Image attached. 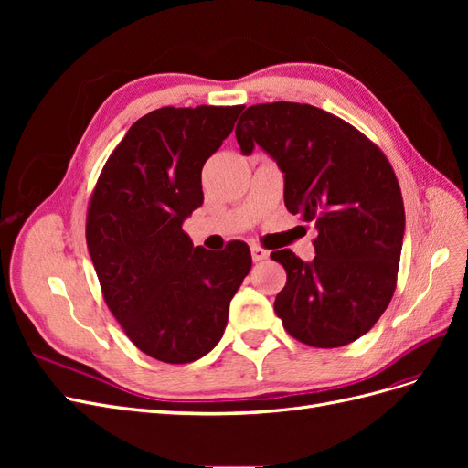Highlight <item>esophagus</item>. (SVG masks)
I'll list each match as a JSON object with an SVG mask.
<instances>
[{
    "label": "esophagus",
    "instance_id": "34e87169",
    "mask_svg": "<svg viewBox=\"0 0 468 468\" xmlns=\"http://www.w3.org/2000/svg\"><path fill=\"white\" fill-rule=\"evenodd\" d=\"M250 250H251V260H253V261H261V260H267V258H269V251L263 250L261 246L253 244Z\"/></svg>",
    "mask_w": 468,
    "mask_h": 468
}]
</instances>
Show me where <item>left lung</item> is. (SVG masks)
<instances>
[{
    "label": "left lung",
    "mask_w": 468,
    "mask_h": 468,
    "mask_svg": "<svg viewBox=\"0 0 468 468\" xmlns=\"http://www.w3.org/2000/svg\"><path fill=\"white\" fill-rule=\"evenodd\" d=\"M242 154L261 146L285 174V207L314 222L316 258H271L287 271L275 313L294 339L342 347L385 313L399 275L404 203L382 150L356 126L306 103H260L236 124Z\"/></svg>",
    "instance_id": "obj_1"
}]
</instances>
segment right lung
Wrapping results in <instances>:
<instances>
[{"mask_svg": "<svg viewBox=\"0 0 468 468\" xmlns=\"http://www.w3.org/2000/svg\"><path fill=\"white\" fill-rule=\"evenodd\" d=\"M244 105L162 107L112 150L88 207L86 239L103 299L131 342L164 363L215 347L251 269L248 244L193 248L181 224L203 205L201 172Z\"/></svg>", "mask_w": 468, "mask_h": 468, "instance_id": "add662e5", "label": "right lung"}]
</instances>
